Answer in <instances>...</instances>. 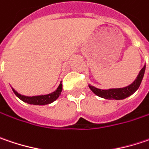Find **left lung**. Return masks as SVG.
I'll use <instances>...</instances> for the list:
<instances>
[{
    "label": "left lung",
    "mask_w": 149,
    "mask_h": 149,
    "mask_svg": "<svg viewBox=\"0 0 149 149\" xmlns=\"http://www.w3.org/2000/svg\"><path fill=\"white\" fill-rule=\"evenodd\" d=\"M145 69H146V65H144L143 68L140 70L139 74H137L136 78L135 79L132 83L125 87L110 88V89L103 90V89H98L91 85H88V86H89V88L94 94H96L97 96L100 97L102 98L109 99V100H112V99L113 100H122V99L130 97L131 95H132L133 93L139 88L141 82L143 78Z\"/></svg>",
    "instance_id": "8db88e82"
}]
</instances>
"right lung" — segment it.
Wrapping results in <instances>:
<instances>
[{
    "instance_id": "add662e5",
    "label": "right lung",
    "mask_w": 149,
    "mask_h": 149,
    "mask_svg": "<svg viewBox=\"0 0 149 149\" xmlns=\"http://www.w3.org/2000/svg\"><path fill=\"white\" fill-rule=\"evenodd\" d=\"M12 89L13 91L14 94L20 100H22L26 103L33 104V105H47V104L52 103V102H54L58 98V97L63 91V85H62V81H61L58 87L53 92L49 93V94H45V95H38V96H24V95L18 93L13 88H12Z\"/></svg>"
}]
</instances>
